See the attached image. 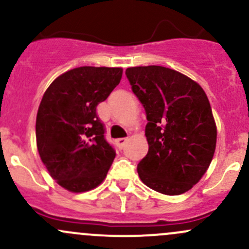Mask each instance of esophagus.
Returning a JSON list of instances; mask_svg holds the SVG:
<instances>
[{
	"instance_id": "esophagus-1",
	"label": "esophagus",
	"mask_w": 249,
	"mask_h": 249,
	"mask_svg": "<svg viewBox=\"0 0 249 249\" xmlns=\"http://www.w3.org/2000/svg\"><path fill=\"white\" fill-rule=\"evenodd\" d=\"M126 142H127V138H118L116 141V144H117V146L119 147V149H122V147L124 146L125 144H126Z\"/></svg>"
}]
</instances>
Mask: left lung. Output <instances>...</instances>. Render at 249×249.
I'll use <instances>...</instances> for the list:
<instances>
[{"label":"left lung","mask_w":249,"mask_h":249,"mask_svg":"<svg viewBox=\"0 0 249 249\" xmlns=\"http://www.w3.org/2000/svg\"><path fill=\"white\" fill-rule=\"evenodd\" d=\"M132 92L143 105L149 151L138 163L139 178L164 195H179L207 171L216 146V125L203 89L163 66L130 67Z\"/></svg>","instance_id":"1"}]
</instances>
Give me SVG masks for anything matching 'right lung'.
Segmentation results:
<instances>
[{"mask_svg":"<svg viewBox=\"0 0 249 249\" xmlns=\"http://www.w3.org/2000/svg\"><path fill=\"white\" fill-rule=\"evenodd\" d=\"M119 67L84 66L53 81L36 116V144L49 175L65 189L83 193L106 177L116 151L105 139L98 104L120 83Z\"/></svg>","mask_w":249,"mask_h":249,"instance_id":"add662e5","label":"right lung"}]
</instances>
